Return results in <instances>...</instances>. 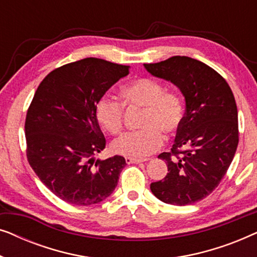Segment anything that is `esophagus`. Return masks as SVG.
<instances>
[{"instance_id": "34e87169", "label": "esophagus", "mask_w": 257, "mask_h": 257, "mask_svg": "<svg viewBox=\"0 0 257 257\" xmlns=\"http://www.w3.org/2000/svg\"><path fill=\"white\" fill-rule=\"evenodd\" d=\"M125 161H126V164H140V163H144V161H146V160L145 159H137V158L126 157Z\"/></svg>"}]
</instances>
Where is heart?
Returning a JSON list of instances; mask_svg holds the SVG:
<instances>
[{
	"mask_svg": "<svg viewBox=\"0 0 257 257\" xmlns=\"http://www.w3.org/2000/svg\"><path fill=\"white\" fill-rule=\"evenodd\" d=\"M121 103L126 107L143 108L138 131L127 132L111 144L112 152L130 158H144L160 149L164 135L173 136L184 117V104L174 92L152 78H137L120 89ZM94 119L108 135L122 128L124 110L118 101L101 97L94 105Z\"/></svg>",
	"mask_w": 257,
	"mask_h": 257,
	"instance_id": "obj_1",
	"label": "heart"
}]
</instances>
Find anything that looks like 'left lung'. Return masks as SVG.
Instances as JSON below:
<instances>
[{
  "label": "left lung",
  "mask_w": 257,
  "mask_h": 257,
  "mask_svg": "<svg viewBox=\"0 0 257 257\" xmlns=\"http://www.w3.org/2000/svg\"><path fill=\"white\" fill-rule=\"evenodd\" d=\"M151 75L174 84L186 101L185 117L166 161L164 180L151 191L165 203L186 206L200 201L227 173L238 144L237 107L222 76L205 63L186 56L144 64Z\"/></svg>",
  "instance_id": "obj_1"
}]
</instances>
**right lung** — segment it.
I'll use <instances>...</instances> for the list:
<instances>
[{"label":"right lung","instance_id":"add662e5","mask_svg":"<svg viewBox=\"0 0 257 257\" xmlns=\"http://www.w3.org/2000/svg\"><path fill=\"white\" fill-rule=\"evenodd\" d=\"M130 66L84 58L54 70L42 80L26 118L27 157L40 180L59 199L90 206L117 187L126 161L96 159L105 149L94 105L128 75Z\"/></svg>","mask_w":257,"mask_h":257}]
</instances>
